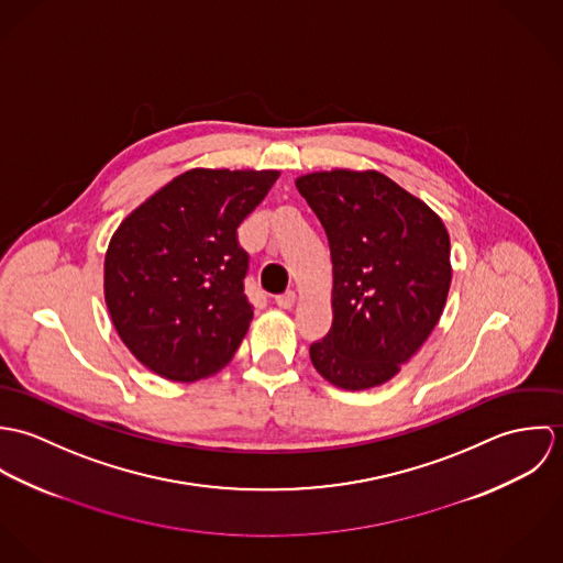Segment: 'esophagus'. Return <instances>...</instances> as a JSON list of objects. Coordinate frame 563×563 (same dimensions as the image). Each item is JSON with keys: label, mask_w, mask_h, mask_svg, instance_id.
I'll use <instances>...</instances> for the list:
<instances>
[{"label": "esophagus", "mask_w": 563, "mask_h": 563, "mask_svg": "<svg viewBox=\"0 0 563 563\" xmlns=\"http://www.w3.org/2000/svg\"><path fill=\"white\" fill-rule=\"evenodd\" d=\"M295 301H297V295H295L292 290H288V292L275 297V306L282 308V310H290V308L295 306Z\"/></svg>", "instance_id": "34e87169"}]
</instances>
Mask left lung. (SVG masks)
<instances>
[{"mask_svg": "<svg viewBox=\"0 0 563 563\" xmlns=\"http://www.w3.org/2000/svg\"><path fill=\"white\" fill-rule=\"evenodd\" d=\"M297 188L321 221L333 264V322L310 360L338 388L382 386L440 321L451 286L449 232L424 201L377 170L310 173Z\"/></svg>", "mask_w": 563, "mask_h": 563, "instance_id": "1", "label": "left lung"}]
</instances>
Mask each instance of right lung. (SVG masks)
<instances>
[{"label": "right lung", "mask_w": 563, "mask_h": 563, "mask_svg": "<svg viewBox=\"0 0 563 563\" xmlns=\"http://www.w3.org/2000/svg\"><path fill=\"white\" fill-rule=\"evenodd\" d=\"M279 170L192 168L152 195L114 232L103 292L134 357L170 382L221 371L253 319L239 225Z\"/></svg>", "instance_id": "obj_1"}]
</instances>
